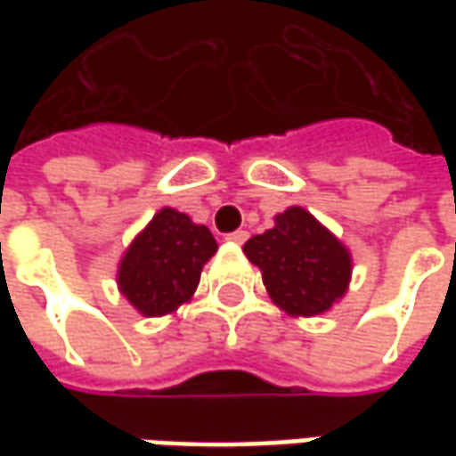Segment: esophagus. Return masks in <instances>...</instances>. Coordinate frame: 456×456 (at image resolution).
I'll list each match as a JSON object with an SVG mask.
<instances>
[{"label":"esophagus","mask_w":456,"mask_h":456,"mask_svg":"<svg viewBox=\"0 0 456 456\" xmlns=\"http://www.w3.org/2000/svg\"><path fill=\"white\" fill-rule=\"evenodd\" d=\"M225 240H231V243H246L248 240V231H233V233H228Z\"/></svg>","instance_id":"esophagus-1"}]
</instances>
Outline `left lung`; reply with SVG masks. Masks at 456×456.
<instances>
[{
  "instance_id": "8db88e82",
  "label": "left lung",
  "mask_w": 456,
  "mask_h": 456,
  "mask_svg": "<svg viewBox=\"0 0 456 456\" xmlns=\"http://www.w3.org/2000/svg\"><path fill=\"white\" fill-rule=\"evenodd\" d=\"M243 251L264 273L273 302L289 314H322L350 281L347 248L302 208L276 216L272 231L251 238Z\"/></svg>"
}]
</instances>
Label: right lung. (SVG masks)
Listing matches in <instances>:
<instances>
[{
	"label": "right lung",
	"mask_w": 456,
	"mask_h": 456,
	"mask_svg": "<svg viewBox=\"0 0 456 456\" xmlns=\"http://www.w3.org/2000/svg\"><path fill=\"white\" fill-rule=\"evenodd\" d=\"M216 251L218 243L205 225L165 208L121 258V294L147 317L175 312L195 294L202 266Z\"/></svg>",
	"instance_id": "right-lung-1"
}]
</instances>
